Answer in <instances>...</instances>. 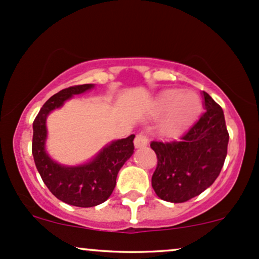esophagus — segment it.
Listing matches in <instances>:
<instances>
[{
  "label": "esophagus",
  "instance_id": "esophagus-1",
  "mask_svg": "<svg viewBox=\"0 0 259 259\" xmlns=\"http://www.w3.org/2000/svg\"><path fill=\"white\" fill-rule=\"evenodd\" d=\"M134 145H135L136 148H142L146 147L148 145V139L145 134H138L136 135L135 140H134Z\"/></svg>",
  "mask_w": 259,
  "mask_h": 259
}]
</instances>
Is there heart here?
I'll return each instance as SVG.
<instances>
[{
  "mask_svg": "<svg viewBox=\"0 0 259 259\" xmlns=\"http://www.w3.org/2000/svg\"><path fill=\"white\" fill-rule=\"evenodd\" d=\"M201 111V100L194 92L168 90L154 102V112L165 115L160 132L167 136H177L187 129Z\"/></svg>",
  "mask_w": 259,
  "mask_h": 259,
  "instance_id": "heart-1",
  "label": "heart"
}]
</instances>
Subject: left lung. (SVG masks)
Returning a JSON list of instances; mask_svg holds the SVG:
<instances>
[{"instance_id": "1", "label": "left lung", "mask_w": 259, "mask_h": 259, "mask_svg": "<svg viewBox=\"0 0 259 259\" xmlns=\"http://www.w3.org/2000/svg\"><path fill=\"white\" fill-rule=\"evenodd\" d=\"M204 112L179 141L151 142L158 158L152 187L162 200L181 203L208 189L221 173L228 152L224 112L202 91Z\"/></svg>"}]
</instances>
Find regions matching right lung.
Returning a JSON list of instances; mask_svg holds the SVG:
<instances>
[{
	"mask_svg": "<svg viewBox=\"0 0 259 259\" xmlns=\"http://www.w3.org/2000/svg\"><path fill=\"white\" fill-rule=\"evenodd\" d=\"M95 89V84L73 86L57 92L46 101L32 124V156L35 165L58 200L75 207H95L108 200L115 187L120 168L134 153V138L114 140L92 157L75 165L58 163L46 150L47 117L50 113L63 107L75 95H81Z\"/></svg>",
	"mask_w": 259,
	"mask_h": 259,
	"instance_id": "add662e5",
	"label": "right lung"
}]
</instances>
